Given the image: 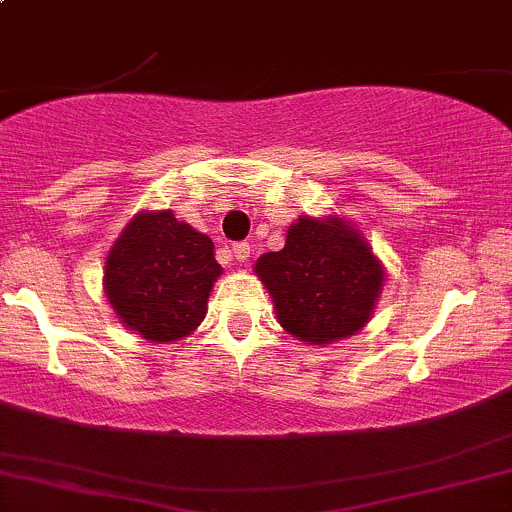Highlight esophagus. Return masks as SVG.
I'll return each instance as SVG.
<instances>
[{"label": "esophagus", "instance_id": "obj_1", "mask_svg": "<svg viewBox=\"0 0 512 512\" xmlns=\"http://www.w3.org/2000/svg\"><path fill=\"white\" fill-rule=\"evenodd\" d=\"M231 255H233V260H238V262H245V260H248V257L252 255V248H250V243H233V248H231Z\"/></svg>", "mask_w": 512, "mask_h": 512}]
</instances>
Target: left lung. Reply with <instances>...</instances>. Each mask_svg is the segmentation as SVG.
<instances>
[{
  "instance_id": "left-lung-1",
  "label": "left lung",
  "mask_w": 512,
  "mask_h": 512,
  "mask_svg": "<svg viewBox=\"0 0 512 512\" xmlns=\"http://www.w3.org/2000/svg\"><path fill=\"white\" fill-rule=\"evenodd\" d=\"M255 272L281 327L308 344H332L361 330L383 286V267L342 219H298L284 250L262 255Z\"/></svg>"
}]
</instances>
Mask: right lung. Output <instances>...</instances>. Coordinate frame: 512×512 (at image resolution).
<instances>
[{
    "label": "right lung",
    "mask_w": 512,
    "mask_h": 512,
    "mask_svg": "<svg viewBox=\"0 0 512 512\" xmlns=\"http://www.w3.org/2000/svg\"><path fill=\"white\" fill-rule=\"evenodd\" d=\"M221 264L214 243L173 211L139 214L105 260V296L117 317L151 342H178L207 315Z\"/></svg>",
    "instance_id": "1"
}]
</instances>
